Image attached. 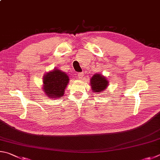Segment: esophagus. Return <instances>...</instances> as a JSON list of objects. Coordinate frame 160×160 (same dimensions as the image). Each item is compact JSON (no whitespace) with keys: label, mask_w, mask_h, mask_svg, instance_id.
Segmentation results:
<instances>
[{"label":"esophagus","mask_w":160,"mask_h":160,"mask_svg":"<svg viewBox=\"0 0 160 160\" xmlns=\"http://www.w3.org/2000/svg\"><path fill=\"white\" fill-rule=\"evenodd\" d=\"M83 77V73H78V74H77V77L78 78H80V79H82Z\"/></svg>","instance_id":"esophagus-1"}]
</instances>
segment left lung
<instances>
[{"label": "left lung", "mask_w": 160, "mask_h": 160, "mask_svg": "<svg viewBox=\"0 0 160 160\" xmlns=\"http://www.w3.org/2000/svg\"><path fill=\"white\" fill-rule=\"evenodd\" d=\"M90 84L93 92L101 93L107 89L109 85V81L107 78L101 74H96L91 77Z\"/></svg>", "instance_id": "left-lung-1"}]
</instances>
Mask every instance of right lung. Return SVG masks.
I'll use <instances>...</instances> for the list:
<instances>
[{
	"mask_svg": "<svg viewBox=\"0 0 160 160\" xmlns=\"http://www.w3.org/2000/svg\"><path fill=\"white\" fill-rule=\"evenodd\" d=\"M69 78L65 72L55 68L45 74L43 78V91L50 98L58 99L64 96Z\"/></svg>",
	"mask_w": 160,
	"mask_h": 160,
	"instance_id": "add662e5",
	"label": "right lung"
}]
</instances>
